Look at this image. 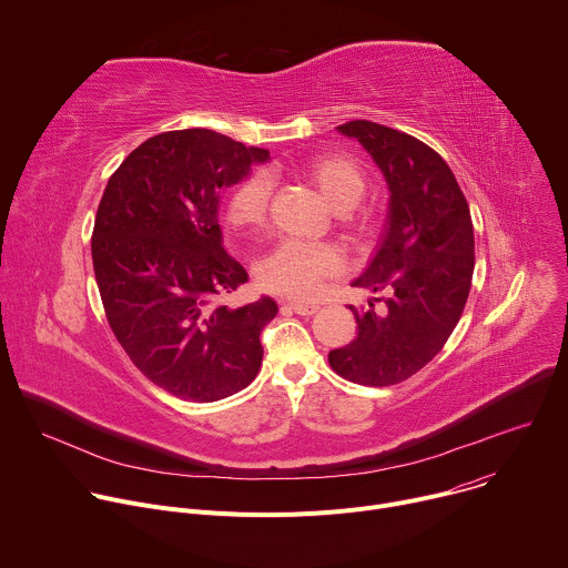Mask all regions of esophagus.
I'll use <instances>...</instances> for the list:
<instances>
[{"label":"esophagus","instance_id":"1","mask_svg":"<svg viewBox=\"0 0 568 568\" xmlns=\"http://www.w3.org/2000/svg\"><path fill=\"white\" fill-rule=\"evenodd\" d=\"M283 310H292L294 314H301V316H312L318 305H307V303H283Z\"/></svg>","mask_w":568,"mask_h":568}]
</instances>
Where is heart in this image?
I'll list each match as a JSON object with an SVG mask.
<instances>
[{
  "label": "heart",
  "mask_w": 568,
  "mask_h": 568,
  "mask_svg": "<svg viewBox=\"0 0 568 568\" xmlns=\"http://www.w3.org/2000/svg\"><path fill=\"white\" fill-rule=\"evenodd\" d=\"M305 178L318 189L337 213L348 237L362 242L371 237L375 220L366 211H355L366 191L364 171L346 154H321L305 166ZM272 202V180L267 173H252L229 197L226 217L235 229H261L267 222ZM344 270V256L333 245H305L285 240L265 254L256 267L258 285L267 292L310 301L323 283Z\"/></svg>",
  "instance_id": "b5f03b06"
}]
</instances>
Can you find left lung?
Returning <instances> with one entry per match:
<instances>
[{
  "instance_id": "obj_1",
  "label": "left lung",
  "mask_w": 568,
  "mask_h": 568,
  "mask_svg": "<svg viewBox=\"0 0 568 568\" xmlns=\"http://www.w3.org/2000/svg\"><path fill=\"white\" fill-rule=\"evenodd\" d=\"M337 130L368 150L390 191L379 250L353 283L386 292V312L351 307L357 337L328 362L348 382L390 386L427 366L456 328L474 274L471 215L452 169L420 139L364 119Z\"/></svg>"
}]
</instances>
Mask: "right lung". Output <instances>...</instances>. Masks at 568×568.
I'll return each mask as SVG.
<instances>
[{
    "label": "right lung",
    "mask_w": 568,
    "mask_h": 568,
    "mask_svg": "<svg viewBox=\"0 0 568 568\" xmlns=\"http://www.w3.org/2000/svg\"><path fill=\"white\" fill-rule=\"evenodd\" d=\"M267 159L213 130L161 132L123 159L101 197L92 261L108 323L132 364L175 397L215 402L261 371V331L278 305L215 303L247 283L222 247L217 206Z\"/></svg>",
    "instance_id": "right-lung-1"
}]
</instances>
